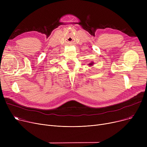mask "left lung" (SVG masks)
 <instances>
[{"mask_svg":"<svg viewBox=\"0 0 147 147\" xmlns=\"http://www.w3.org/2000/svg\"><path fill=\"white\" fill-rule=\"evenodd\" d=\"M94 64V63H90V64H89V65H93Z\"/></svg>","mask_w":147,"mask_h":147,"instance_id":"1","label":"left lung"}]
</instances>
